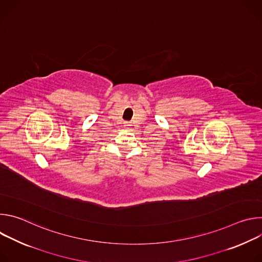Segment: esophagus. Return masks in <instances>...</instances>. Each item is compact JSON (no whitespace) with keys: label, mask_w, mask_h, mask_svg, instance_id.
I'll return each mask as SVG.
<instances>
[{"label":"esophagus","mask_w":262,"mask_h":262,"mask_svg":"<svg viewBox=\"0 0 262 262\" xmlns=\"http://www.w3.org/2000/svg\"><path fill=\"white\" fill-rule=\"evenodd\" d=\"M125 123H128V122H125Z\"/></svg>","instance_id":"esophagus-1"}]
</instances>
